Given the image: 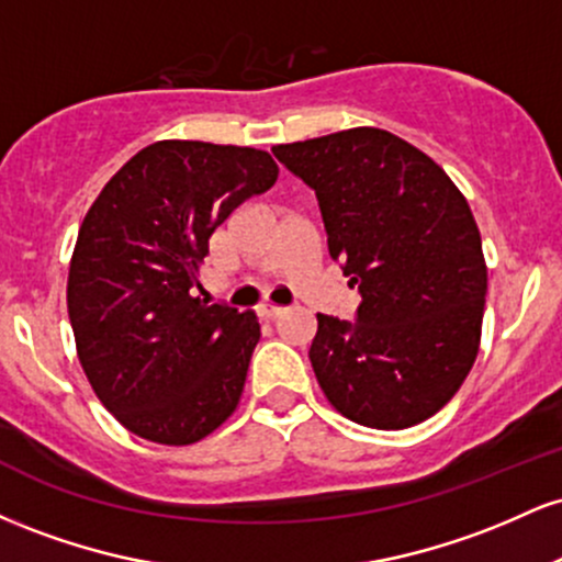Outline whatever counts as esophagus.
<instances>
[{"instance_id": "1", "label": "esophagus", "mask_w": 562, "mask_h": 562, "mask_svg": "<svg viewBox=\"0 0 562 562\" xmlns=\"http://www.w3.org/2000/svg\"><path fill=\"white\" fill-rule=\"evenodd\" d=\"M259 312L263 319H277L280 314H285V306H277V303H261Z\"/></svg>"}]
</instances>
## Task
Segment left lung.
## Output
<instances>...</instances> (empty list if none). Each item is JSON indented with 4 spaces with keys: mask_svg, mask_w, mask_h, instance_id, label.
Instances as JSON below:
<instances>
[{
    "mask_svg": "<svg viewBox=\"0 0 562 562\" xmlns=\"http://www.w3.org/2000/svg\"><path fill=\"white\" fill-rule=\"evenodd\" d=\"M272 153L317 192L333 261L362 293L357 322L317 314L319 389L367 428L428 420L481 346L488 274L465 195L434 158L375 126Z\"/></svg>",
    "mask_w": 562,
    "mask_h": 562,
    "instance_id": "obj_1",
    "label": "left lung"
}]
</instances>
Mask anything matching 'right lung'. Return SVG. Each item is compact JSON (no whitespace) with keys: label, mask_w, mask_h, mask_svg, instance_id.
I'll return each instance as SVG.
<instances>
[{"label":"right lung","mask_w":562,"mask_h":562,"mask_svg":"<svg viewBox=\"0 0 562 562\" xmlns=\"http://www.w3.org/2000/svg\"><path fill=\"white\" fill-rule=\"evenodd\" d=\"M277 173L256 147L160 139L126 160L83 216L68 269L76 353L134 436L190 447L240 404L259 317L209 306L192 288L214 229Z\"/></svg>","instance_id":"right-lung-1"}]
</instances>
